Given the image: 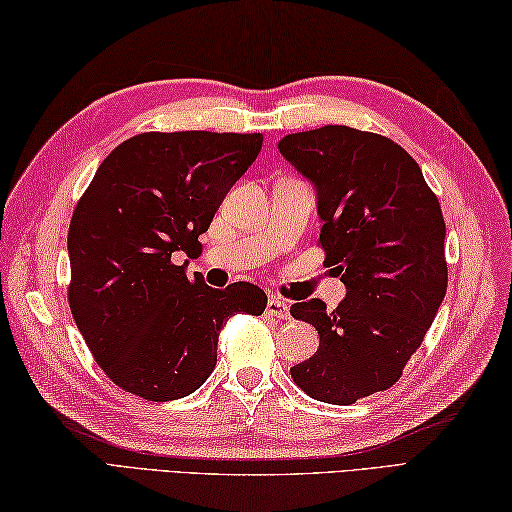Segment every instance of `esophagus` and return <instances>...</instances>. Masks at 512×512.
<instances>
[{
  "mask_svg": "<svg viewBox=\"0 0 512 512\" xmlns=\"http://www.w3.org/2000/svg\"><path fill=\"white\" fill-rule=\"evenodd\" d=\"M266 314L268 317H275V319H288L290 317V308L284 299L279 297H270L266 303Z\"/></svg>",
  "mask_w": 512,
  "mask_h": 512,
  "instance_id": "esophagus-1",
  "label": "esophagus"
}]
</instances>
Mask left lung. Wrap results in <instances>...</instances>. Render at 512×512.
<instances>
[{
  "label": "left lung",
  "instance_id": "8db88e82",
  "mask_svg": "<svg viewBox=\"0 0 512 512\" xmlns=\"http://www.w3.org/2000/svg\"><path fill=\"white\" fill-rule=\"evenodd\" d=\"M279 151L317 189L319 244L347 288L334 310L297 301L319 350L290 369L308 396L352 405L389 389L447 292L444 217L418 162L387 136L325 125L288 134Z\"/></svg>",
  "mask_w": 512,
  "mask_h": 512
}]
</instances>
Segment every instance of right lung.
<instances>
[{"label":"right lung","mask_w":512,"mask_h":512,"mask_svg":"<svg viewBox=\"0 0 512 512\" xmlns=\"http://www.w3.org/2000/svg\"><path fill=\"white\" fill-rule=\"evenodd\" d=\"M262 143V134H138L101 162L76 204L70 310L94 361L129 394H193L213 372L228 317L266 310L262 288L217 290L173 262L176 250L202 253L198 237Z\"/></svg>","instance_id":"right-lung-1"}]
</instances>
